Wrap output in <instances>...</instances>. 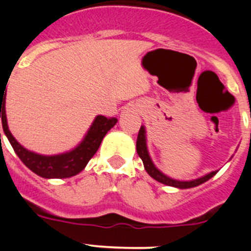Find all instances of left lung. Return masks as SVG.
Listing matches in <instances>:
<instances>
[{"instance_id":"left-lung-1","label":"left lung","mask_w":251,"mask_h":251,"mask_svg":"<svg viewBox=\"0 0 251 251\" xmlns=\"http://www.w3.org/2000/svg\"><path fill=\"white\" fill-rule=\"evenodd\" d=\"M137 153H138V156L141 157L142 162H143L145 170L147 171V174L150 175L152 178H154L156 181H158V182L163 183V185L172 186V187H176V188H182L183 190V188L196 187V186L208 181V179L211 178V177H214L215 175L219 172V171H212V172L205 175V176L199 177V178H195V179H190V181H179V179H175L168 177L167 175L161 172V171L154 166L152 158H151L150 153H148V148H147V137H146L145 126H142L141 129H139L138 132V137H137Z\"/></svg>"}]
</instances>
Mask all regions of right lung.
Instances as JSON below:
<instances>
[{
    "label": "right lung",
    "mask_w": 251,
    "mask_h": 251,
    "mask_svg": "<svg viewBox=\"0 0 251 251\" xmlns=\"http://www.w3.org/2000/svg\"><path fill=\"white\" fill-rule=\"evenodd\" d=\"M4 90H6V86L3 89H0V118L4 134L10 141L19 158L24 162V165L30 168L37 176L44 177V178H68L81 172L88 165L89 159L97 153L106 133L118 122L117 118H106L104 115H97L84 136L83 141L72 151L60 153V154H52V156L40 154V153L26 150L24 146L20 145L8 129L6 106H4L6 104Z\"/></svg>",
    "instance_id": "add662e5"
}]
</instances>
